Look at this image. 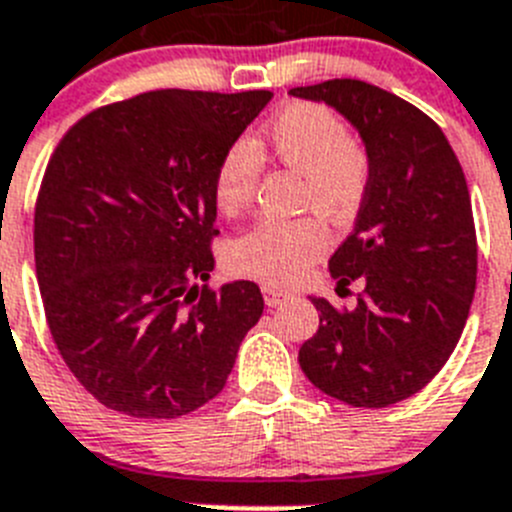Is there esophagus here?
I'll use <instances>...</instances> for the list:
<instances>
[{
    "mask_svg": "<svg viewBox=\"0 0 512 512\" xmlns=\"http://www.w3.org/2000/svg\"><path fill=\"white\" fill-rule=\"evenodd\" d=\"M261 292H264V300H266V305H269V307L282 305V302H287L289 297H292V292L274 287V284H264V287H261Z\"/></svg>",
    "mask_w": 512,
    "mask_h": 512,
    "instance_id": "34e87169",
    "label": "esophagus"
}]
</instances>
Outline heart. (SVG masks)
Masks as SVG:
<instances>
[{"mask_svg": "<svg viewBox=\"0 0 512 512\" xmlns=\"http://www.w3.org/2000/svg\"><path fill=\"white\" fill-rule=\"evenodd\" d=\"M274 161L302 174V205L328 220L356 215L369 182L364 148L348 138L341 117L312 102L287 104L264 125L261 138ZM259 146L238 140L215 171V205L238 215L253 200L261 176ZM328 251V230L318 217L261 220L228 243L230 271L266 284H295Z\"/></svg>", "mask_w": 512, "mask_h": 512, "instance_id": "1", "label": "heart"}]
</instances>
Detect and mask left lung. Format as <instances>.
Instances as JSON below:
<instances>
[{"label": "left lung", "instance_id": "1", "mask_svg": "<svg viewBox=\"0 0 512 512\" xmlns=\"http://www.w3.org/2000/svg\"><path fill=\"white\" fill-rule=\"evenodd\" d=\"M323 102L359 133L369 182L354 233L330 256L338 287L364 282L354 310L310 297L320 328L300 366L320 392L354 408H390L431 382L467 325L477 235L459 158L436 122L366 81L289 89Z\"/></svg>", "mask_w": 512, "mask_h": 512}]
</instances>
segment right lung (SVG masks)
Instances as JSON below:
<instances>
[{
  "instance_id": "1",
  "label": "right lung",
  "mask_w": 512,
  "mask_h": 512,
  "mask_svg": "<svg viewBox=\"0 0 512 512\" xmlns=\"http://www.w3.org/2000/svg\"><path fill=\"white\" fill-rule=\"evenodd\" d=\"M271 92L158 89L63 135L35 207L48 328L74 377L133 418H179L228 382L264 297L207 287L215 171Z\"/></svg>"
}]
</instances>
